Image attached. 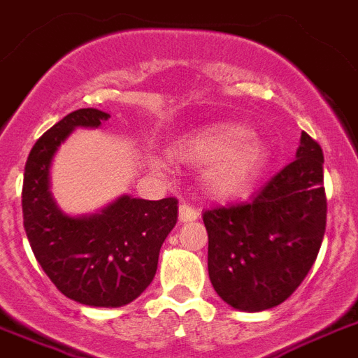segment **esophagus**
I'll return each mask as SVG.
<instances>
[{
  "label": "esophagus",
  "instance_id": "1",
  "mask_svg": "<svg viewBox=\"0 0 358 358\" xmlns=\"http://www.w3.org/2000/svg\"><path fill=\"white\" fill-rule=\"evenodd\" d=\"M178 217H180V222H189V220H194L196 217H199V211L184 202V204H180L178 208Z\"/></svg>",
  "mask_w": 358,
  "mask_h": 358
}]
</instances>
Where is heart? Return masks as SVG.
Returning a JSON list of instances; mask_svg holds the SVG:
<instances>
[{"mask_svg": "<svg viewBox=\"0 0 358 358\" xmlns=\"http://www.w3.org/2000/svg\"><path fill=\"white\" fill-rule=\"evenodd\" d=\"M174 158L189 165H207L204 182L217 199H231L254 184L266 159V149L243 124L219 123L182 139Z\"/></svg>", "mask_w": 358, "mask_h": 358, "instance_id": "heart-1", "label": "heart"}]
</instances>
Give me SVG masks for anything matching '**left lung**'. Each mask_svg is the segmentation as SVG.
Returning <instances> with one entry per match:
<instances>
[{
    "instance_id": "1",
    "label": "left lung",
    "mask_w": 358,
    "mask_h": 358,
    "mask_svg": "<svg viewBox=\"0 0 358 358\" xmlns=\"http://www.w3.org/2000/svg\"><path fill=\"white\" fill-rule=\"evenodd\" d=\"M208 272L234 309L259 313L283 303L320 252L327 219L322 147L301 132L296 159L248 202L206 209Z\"/></svg>"
}]
</instances>
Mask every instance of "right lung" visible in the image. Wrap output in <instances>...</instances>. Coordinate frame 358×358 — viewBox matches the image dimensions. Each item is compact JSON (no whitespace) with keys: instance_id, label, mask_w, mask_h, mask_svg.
<instances>
[{"instance_id":"add662e5","label":"right lung","mask_w":358,"mask_h":358,"mask_svg":"<svg viewBox=\"0 0 358 358\" xmlns=\"http://www.w3.org/2000/svg\"><path fill=\"white\" fill-rule=\"evenodd\" d=\"M110 115L97 108L68 113L38 139L23 174V228L43 272L64 296L92 307H123L154 280L159 248L178 220V200L129 194L95 215L69 217L51 196L49 167L77 127L97 129Z\"/></svg>"}]
</instances>
